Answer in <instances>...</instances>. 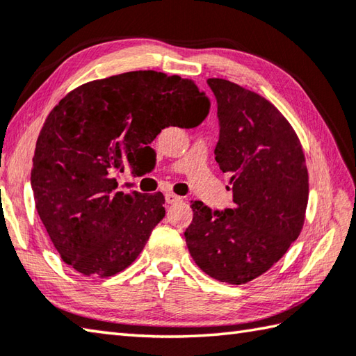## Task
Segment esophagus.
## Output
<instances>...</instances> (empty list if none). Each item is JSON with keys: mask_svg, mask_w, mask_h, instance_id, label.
<instances>
[{"mask_svg": "<svg viewBox=\"0 0 356 356\" xmlns=\"http://www.w3.org/2000/svg\"><path fill=\"white\" fill-rule=\"evenodd\" d=\"M165 199H166V202H168V204H176V202L182 200V197L177 196V194H174V193H166Z\"/></svg>", "mask_w": 356, "mask_h": 356, "instance_id": "esophagus-1", "label": "esophagus"}]
</instances>
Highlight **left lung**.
I'll list each match as a JSON object with an SVG mask.
<instances>
[{
  "label": "left lung",
  "mask_w": 356,
  "mask_h": 356,
  "mask_svg": "<svg viewBox=\"0 0 356 356\" xmlns=\"http://www.w3.org/2000/svg\"><path fill=\"white\" fill-rule=\"evenodd\" d=\"M220 123L216 162L229 172L234 207L214 211L193 202L186 247L197 267L241 285L266 273L301 233L309 171L287 118L262 95L224 79H208Z\"/></svg>",
  "instance_id": "8db88e82"
}]
</instances>
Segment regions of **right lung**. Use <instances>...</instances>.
I'll use <instances>...</instances> for the list:
<instances>
[{"label": "right lung", "instance_id": "add662e5", "mask_svg": "<svg viewBox=\"0 0 356 356\" xmlns=\"http://www.w3.org/2000/svg\"><path fill=\"white\" fill-rule=\"evenodd\" d=\"M210 111L196 83L132 71L88 81L55 104L32 159L35 208L54 247L85 276L128 268L165 216L157 191L115 193L113 174L168 127L194 128Z\"/></svg>", "mask_w": 356, "mask_h": 356}]
</instances>
